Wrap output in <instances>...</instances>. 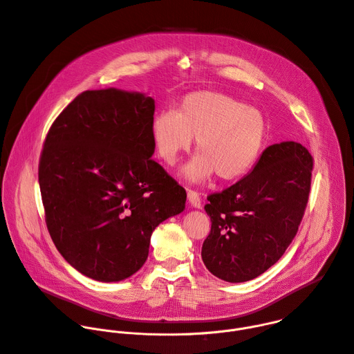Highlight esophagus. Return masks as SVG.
Segmentation results:
<instances>
[{
	"label": "esophagus",
	"instance_id": "esophagus-1",
	"mask_svg": "<svg viewBox=\"0 0 354 354\" xmlns=\"http://www.w3.org/2000/svg\"><path fill=\"white\" fill-rule=\"evenodd\" d=\"M187 198H189V203L193 207H197V209L201 207V196H200V193L197 190L187 189Z\"/></svg>",
	"mask_w": 354,
	"mask_h": 354
}]
</instances>
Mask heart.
<instances>
[{
  "instance_id": "1",
  "label": "heart",
  "mask_w": 354,
  "mask_h": 354,
  "mask_svg": "<svg viewBox=\"0 0 354 354\" xmlns=\"http://www.w3.org/2000/svg\"><path fill=\"white\" fill-rule=\"evenodd\" d=\"M151 137L158 158L167 165H174L196 138L198 156L183 169L189 180H205L214 172L221 180H234L257 162L266 123L259 111L232 96L200 91L187 95L176 112L157 115Z\"/></svg>"
}]
</instances>
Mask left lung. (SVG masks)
<instances>
[{
  "label": "left lung",
  "mask_w": 354,
  "mask_h": 354,
  "mask_svg": "<svg viewBox=\"0 0 354 354\" xmlns=\"http://www.w3.org/2000/svg\"><path fill=\"white\" fill-rule=\"evenodd\" d=\"M314 158L295 141L269 145L252 172L205 206L212 230L201 259L218 279L242 283L273 266L297 235L313 180Z\"/></svg>",
  "instance_id": "left-lung-1"
}]
</instances>
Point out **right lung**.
Wrapping results in <instances>:
<instances>
[{"label":"right lung","instance_id":"right-lung-1","mask_svg":"<svg viewBox=\"0 0 354 354\" xmlns=\"http://www.w3.org/2000/svg\"><path fill=\"white\" fill-rule=\"evenodd\" d=\"M154 99L84 91L50 126L39 160L47 230L82 274L119 281L148 258L156 227L185 209L186 190L153 158Z\"/></svg>","mask_w":354,"mask_h":354}]
</instances>
